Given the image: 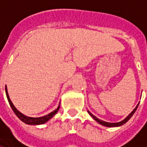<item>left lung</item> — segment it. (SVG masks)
<instances>
[{
    "label": "left lung",
    "mask_w": 147,
    "mask_h": 147,
    "mask_svg": "<svg viewBox=\"0 0 147 147\" xmlns=\"http://www.w3.org/2000/svg\"><path fill=\"white\" fill-rule=\"evenodd\" d=\"M138 106H139V104L137 105V106H136V108L133 109V111L131 113L127 116V117L124 119V120H123L122 121H120V122H118V123H109V122H105V121H103V120H100V119H98V118H97V117H95V116H94L90 112H89L88 111V113L90 115V117H92V118L94 119V120H95L98 123H100V124H102V125H103V126H105V127H119V126H121V125H123V124H124V123H126L127 120H129V119L131 118V117H132L133 114L135 113V112L136 111V109H137V108H138Z\"/></svg>",
    "instance_id": "left-lung-1"
}]
</instances>
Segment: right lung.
Masks as SVG:
<instances>
[{
	"mask_svg": "<svg viewBox=\"0 0 147 147\" xmlns=\"http://www.w3.org/2000/svg\"><path fill=\"white\" fill-rule=\"evenodd\" d=\"M5 92H6V96H7V98H8V101L9 102V105L11 106V108L12 109V110L15 113V114L18 117V118L21 120L23 122H24L25 123L27 124H30V125H38V124H42V123H46L48 120H49L51 119L52 117L54 116L55 114L57 113L60 109V105H58V107L57 109H55L54 111H53L52 113H49L48 115H45L44 117H27L25 116L23 113H21L20 112L19 110L16 109V108L15 107L14 105L12 104V102L10 100V98L8 96V90H7V87L5 86Z\"/></svg>",
	"mask_w": 147,
	"mask_h": 147,
	"instance_id": "add662e5",
	"label": "right lung"
}]
</instances>
